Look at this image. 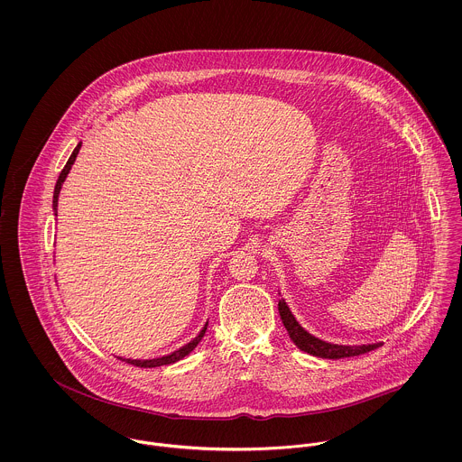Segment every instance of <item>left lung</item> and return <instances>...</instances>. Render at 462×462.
I'll return each mask as SVG.
<instances>
[{"label":"left lung","instance_id":"left-lung-1","mask_svg":"<svg viewBox=\"0 0 462 462\" xmlns=\"http://www.w3.org/2000/svg\"><path fill=\"white\" fill-rule=\"evenodd\" d=\"M280 310V317L283 319L284 328L290 336V339L295 343V346L310 356H319V358H345V356H356L367 352H373L376 348L382 346V343H374V345H362V346H345V345H332V343H325L319 337L311 336L310 332H306L299 321L293 319L291 311L288 310L286 302L280 300L278 304Z\"/></svg>","mask_w":462,"mask_h":462}]
</instances>
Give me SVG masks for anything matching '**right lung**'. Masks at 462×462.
<instances>
[{
	"label": "right lung",
	"mask_w": 462,
	"mask_h": 462,
	"mask_svg": "<svg viewBox=\"0 0 462 462\" xmlns=\"http://www.w3.org/2000/svg\"><path fill=\"white\" fill-rule=\"evenodd\" d=\"M80 145H82V143H77V147L73 149V152H71V156L69 158L65 169L61 171V174H60V178H58V182H56V188H54V200H52V208H54L56 213H58V197H60L61 184L65 182V179H67L69 172H70L71 165H73V162H75V158H77V154H79V151H80ZM206 330H208V323H206V327L200 330V334H199L191 343H188L186 346L179 348L178 352H174V354H171V356L151 358V360H130V358H121V360H125V362H128V364H132V365H137V367H158V365L174 364V362L184 358V356H188V354H191V352L197 348V345H199V343L202 341V337L206 336Z\"/></svg>",
	"instance_id": "right-lung-1"
}]
</instances>
